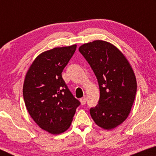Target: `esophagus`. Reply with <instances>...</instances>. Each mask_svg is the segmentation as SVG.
<instances>
[{
    "mask_svg": "<svg viewBox=\"0 0 156 156\" xmlns=\"http://www.w3.org/2000/svg\"><path fill=\"white\" fill-rule=\"evenodd\" d=\"M80 102L82 104V105H84L87 102V98L86 97H83L82 99H80Z\"/></svg>",
    "mask_w": 156,
    "mask_h": 156,
    "instance_id": "34e87169",
    "label": "esophagus"
}]
</instances>
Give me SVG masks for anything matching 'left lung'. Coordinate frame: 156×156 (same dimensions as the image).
I'll return each mask as SVG.
<instances>
[{
  "mask_svg": "<svg viewBox=\"0 0 156 156\" xmlns=\"http://www.w3.org/2000/svg\"><path fill=\"white\" fill-rule=\"evenodd\" d=\"M79 51L99 83L100 98L90 108L91 118L102 129H114L126 119L135 100L137 84L131 66L118 48L103 40L82 44Z\"/></svg>",
  "mask_w": 156,
  "mask_h": 156,
  "instance_id": "left-lung-1",
  "label": "left lung"
}]
</instances>
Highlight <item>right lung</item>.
<instances>
[{
  "mask_svg": "<svg viewBox=\"0 0 156 156\" xmlns=\"http://www.w3.org/2000/svg\"><path fill=\"white\" fill-rule=\"evenodd\" d=\"M76 44L55 48L36 57L23 84V98L34 121L44 131L59 134L69 129L80 102L62 76Z\"/></svg>",
  "mask_w": 156,
  "mask_h": 156,
  "instance_id": "add662e5",
  "label": "right lung"
}]
</instances>
